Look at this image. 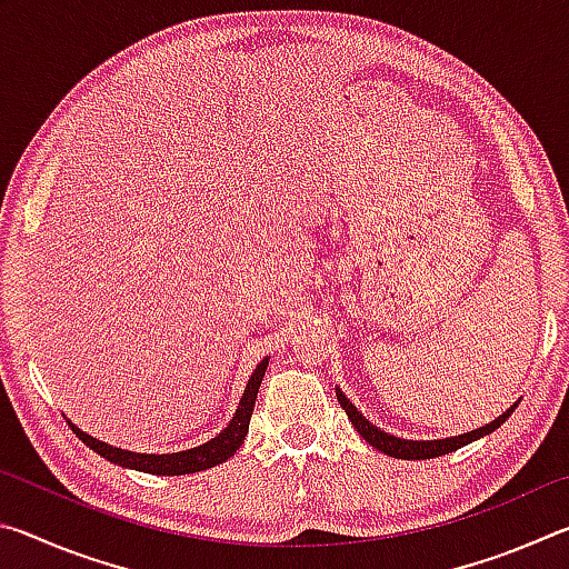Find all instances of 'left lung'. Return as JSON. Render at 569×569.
<instances>
[{
	"instance_id": "obj_1",
	"label": "left lung",
	"mask_w": 569,
	"mask_h": 569,
	"mask_svg": "<svg viewBox=\"0 0 569 569\" xmlns=\"http://www.w3.org/2000/svg\"><path fill=\"white\" fill-rule=\"evenodd\" d=\"M336 399H339V403L343 407L346 417L351 419L353 429L359 431V435L369 441L373 449H379V451H383V455L397 457V459H435L441 455H449V451H457L465 445H471V441H477L479 437L492 435V431L502 427V423L512 417V411L517 409V403H515V407H509L505 413H499L495 421H489V423H485V427H479L475 431H467V435L449 437V439H435V441H413V439H399L393 435H387V431H381L377 423H371L349 399H346V393L341 389H336Z\"/></svg>"
}]
</instances>
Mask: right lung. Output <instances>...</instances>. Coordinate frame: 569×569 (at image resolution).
I'll return each mask as SVG.
<instances>
[{"label": "right lung", "instance_id": "obj_1", "mask_svg": "<svg viewBox=\"0 0 569 569\" xmlns=\"http://www.w3.org/2000/svg\"><path fill=\"white\" fill-rule=\"evenodd\" d=\"M266 369H268V359L258 363L256 371L250 373L243 397H240L238 409L228 427L220 431L216 439H210V441H206V445L192 447L186 451H172V455H140V451H128V449L104 445V441L84 435L82 429H77L72 421H67V423H70L74 435L80 437L84 445L98 451V455L108 461H114V465L146 471V475H162V477L192 475V471H203V469H210L216 465H223V461L233 457L240 449V445H243V439L248 435L250 413H253L256 399H258V387H261V381L266 377Z\"/></svg>", "mask_w": 569, "mask_h": 569}]
</instances>
